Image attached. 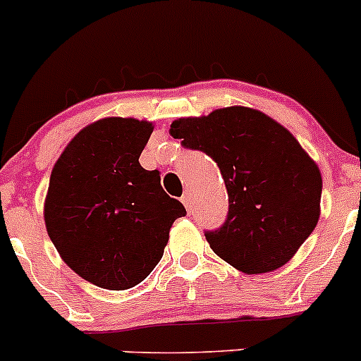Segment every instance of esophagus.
<instances>
[{"label":"esophagus","instance_id":"1","mask_svg":"<svg viewBox=\"0 0 361 361\" xmlns=\"http://www.w3.org/2000/svg\"><path fill=\"white\" fill-rule=\"evenodd\" d=\"M181 202H183L185 208H187V209L192 208V199H190V194H188V192H185L183 197H181Z\"/></svg>","mask_w":361,"mask_h":361}]
</instances>
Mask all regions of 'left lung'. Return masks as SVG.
Masks as SVG:
<instances>
[{"mask_svg": "<svg viewBox=\"0 0 361 361\" xmlns=\"http://www.w3.org/2000/svg\"><path fill=\"white\" fill-rule=\"evenodd\" d=\"M169 134L212 157L229 195L227 219L206 231L219 257L245 274L284 266L317 226L319 167L295 135L250 107L173 121Z\"/></svg>", "mask_w": 361, "mask_h": 361, "instance_id": "obj_1", "label": "left lung"}]
</instances>
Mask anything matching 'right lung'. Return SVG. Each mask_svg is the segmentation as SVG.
I'll return each mask as SVG.
<instances>
[{"label":"right lung","mask_w":361,"mask_h":361,"mask_svg":"<svg viewBox=\"0 0 361 361\" xmlns=\"http://www.w3.org/2000/svg\"><path fill=\"white\" fill-rule=\"evenodd\" d=\"M149 121L104 118L79 132L51 173L44 219L63 261L84 281L123 291L164 255L169 229L187 215L139 164Z\"/></svg>","instance_id":"add662e5"}]
</instances>
